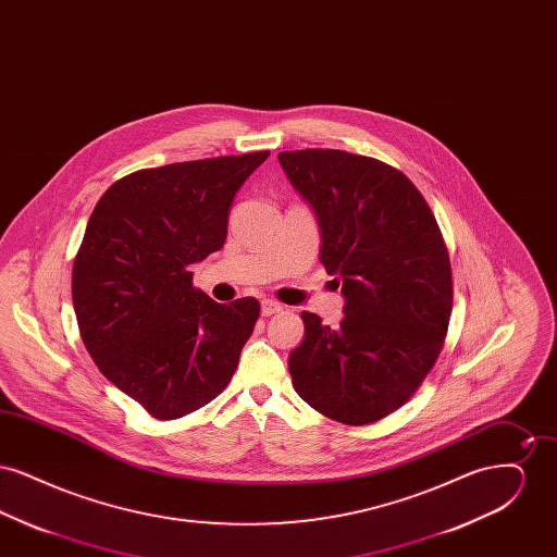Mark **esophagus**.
I'll list each match as a JSON object with an SVG mask.
<instances>
[{
    "label": "esophagus",
    "mask_w": 557,
    "mask_h": 557,
    "mask_svg": "<svg viewBox=\"0 0 557 557\" xmlns=\"http://www.w3.org/2000/svg\"><path fill=\"white\" fill-rule=\"evenodd\" d=\"M284 307L277 302V300H263V305H261V313L269 318V315H275V313H280Z\"/></svg>",
    "instance_id": "esophagus-1"
}]
</instances>
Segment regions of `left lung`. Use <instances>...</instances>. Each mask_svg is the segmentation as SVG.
Listing matches in <instances>:
<instances>
[{
    "label": "left lung",
    "mask_w": 557,
    "mask_h": 557,
    "mask_svg": "<svg viewBox=\"0 0 557 557\" xmlns=\"http://www.w3.org/2000/svg\"><path fill=\"white\" fill-rule=\"evenodd\" d=\"M321 232L319 261L343 284L345 319L302 311L288 359L294 391L341 424L397 411L434 368L449 327L447 244L424 196L398 169L345 150L277 154Z\"/></svg>",
    "instance_id": "left-lung-1"
}]
</instances>
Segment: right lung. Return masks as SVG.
I'll use <instances>...</instances> for the list:
<instances>
[{
    "mask_svg": "<svg viewBox=\"0 0 557 557\" xmlns=\"http://www.w3.org/2000/svg\"><path fill=\"white\" fill-rule=\"evenodd\" d=\"M269 150L141 169L108 187L73 265L81 338L98 370L157 420L221 395L261 305L191 286L194 263L223 248L239 186Z\"/></svg>",
    "mask_w": 557,
    "mask_h": 557,
    "instance_id": "obj_1",
    "label": "right lung"
}]
</instances>
